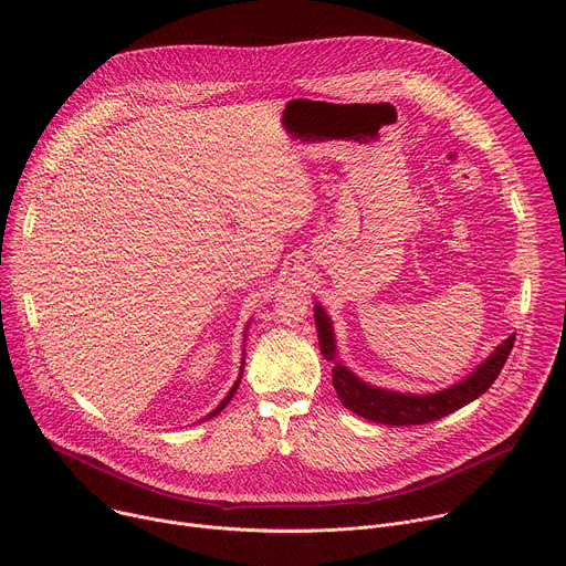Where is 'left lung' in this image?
<instances>
[{
	"label": "left lung",
	"mask_w": 566,
	"mask_h": 566,
	"mask_svg": "<svg viewBox=\"0 0 566 566\" xmlns=\"http://www.w3.org/2000/svg\"><path fill=\"white\" fill-rule=\"evenodd\" d=\"M315 329L319 340V352L327 360L334 363L332 380L334 387L345 402V408L356 412L363 419L385 423V426H421L437 419H443L452 415L454 410L468 406L470 400L486 391L495 378L500 376L502 367L506 365V358L511 356V349L515 345V336L504 340L491 358L479 365L465 380L437 391V394H398L387 391L380 387H371L356 378L345 365L336 358V345H334V332L327 313L319 306H315Z\"/></svg>",
	"instance_id": "8db88e82"
}]
</instances>
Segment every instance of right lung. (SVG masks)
Wrapping results in <instances>:
<instances>
[{"label":"right lung","instance_id":"add662e5","mask_svg":"<svg viewBox=\"0 0 566 566\" xmlns=\"http://www.w3.org/2000/svg\"><path fill=\"white\" fill-rule=\"evenodd\" d=\"M237 385H239V380H237V382H234V387H232V389H230V391H228V396H226V398H223V400H221V402H219V406H217V410H214V412H210V417H214V415H219V412H221V410H223V408H226V406H228V400H230V398H232V394H234V389H237Z\"/></svg>","mask_w":566,"mask_h":566}]
</instances>
